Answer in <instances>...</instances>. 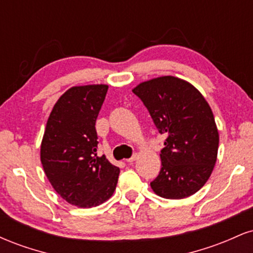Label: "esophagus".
Listing matches in <instances>:
<instances>
[{
	"label": "esophagus",
	"instance_id": "1",
	"mask_svg": "<svg viewBox=\"0 0 253 253\" xmlns=\"http://www.w3.org/2000/svg\"><path fill=\"white\" fill-rule=\"evenodd\" d=\"M136 158H138V155H136V153H135V155H133L132 157H130V158L126 159V162H127V163H133V162H134Z\"/></svg>",
	"mask_w": 253,
	"mask_h": 253
}]
</instances>
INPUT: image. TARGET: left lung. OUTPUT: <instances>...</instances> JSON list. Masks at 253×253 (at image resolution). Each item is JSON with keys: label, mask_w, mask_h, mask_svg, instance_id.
Wrapping results in <instances>:
<instances>
[{"label": "left lung", "mask_w": 253, "mask_h": 253, "mask_svg": "<svg viewBox=\"0 0 253 253\" xmlns=\"http://www.w3.org/2000/svg\"><path fill=\"white\" fill-rule=\"evenodd\" d=\"M157 129L167 135L162 169L151 188L164 199L194 195L205 185L216 163L219 132L213 112L193 84L162 76L135 86Z\"/></svg>", "instance_id": "1"}]
</instances>
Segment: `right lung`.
Returning a JSON list of instances; mask_svg holds the SVG:
<instances>
[{
	"mask_svg": "<svg viewBox=\"0 0 253 253\" xmlns=\"http://www.w3.org/2000/svg\"><path fill=\"white\" fill-rule=\"evenodd\" d=\"M108 85L72 86L53 106L40 161L53 189L72 206L91 208L106 202L117 188L120 169L98 157L96 119Z\"/></svg>",
	"mask_w": 253,
	"mask_h": 253,
	"instance_id": "add662e5",
	"label": "right lung"
}]
</instances>
